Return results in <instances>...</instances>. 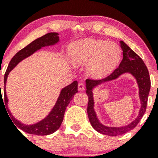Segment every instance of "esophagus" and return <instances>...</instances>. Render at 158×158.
Masks as SVG:
<instances>
[{
  "label": "esophagus",
  "instance_id": "34e87169",
  "mask_svg": "<svg viewBox=\"0 0 158 158\" xmlns=\"http://www.w3.org/2000/svg\"><path fill=\"white\" fill-rule=\"evenodd\" d=\"M78 89H79V91H83V90L85 89V85H84V83H82V82H79V84H78Z\"/></svg>",
  "mask_w": 158,
  "mask_h": 158
}]
</instances>
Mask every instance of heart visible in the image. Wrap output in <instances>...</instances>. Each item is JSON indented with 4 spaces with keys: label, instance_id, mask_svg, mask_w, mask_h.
I'll list each match as a JSON object with an SVG mask.
<instances>
[{
    "label": "heart",
    "instance_id": "heart-1",
    "mask_svg": "<svg viewBox=\"0 0 158 158\" xmlns=\"http://www.w3.org/2000/svg\"><path fill=\"white\" fill-rule=\"evenodd\" d=\"M69 56L73 65H88L89 74L99 78L116 68L120 60L121 50L114 42L82 39L72 45Z\"/></svg>",
    "mask_w": 158,
    "mask_h": 158
}]
</instances>
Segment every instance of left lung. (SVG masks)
Here are the masks:
<instances>
[{
    "label": "left lung",
    "mask_w": 158,
    "mask_h": 158,
    "mask_svg": "<svg viewBox=\"0 0 158 158\" xmlns=\"http://www.w3.org/2000/svg\"><path fill=\"white\" fill-rule=\"evenodd\" d=\"M120 43L121 49L123 51V59L119 67L105 79H100V80H91V79L85 80V89H86L85 93L89 97L87 113H88L90 123L97 132L104 135L111 136V137L125 134L134 129L138 124L146 111L148 95L151 89V79H150L149 72L143 61L123 41H120ZM131 74L137 81L139 89V98L141 102V108L139 115L132 122L125 126H106L101 123L98 118L96 112L94 111L93 91L97 87L115 80L122 74Z\"/></svg>",
    "instance_id": "obj_1"
}]
</instances>
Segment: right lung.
Instances as JSON below:
<instances>
[{
    "instance_id": "1",
    "label": "right lung",
    "mask_w": 158,
    "mask_h": 158,
    "mask_svg": "<svg viewBox=\"0 0 158 158\" xmlns=\"http://www.w3.org/2000/svg\"><path fill=\"white\" fill-rule=\"evenodd\" d=\"M59 34L56 32L52 33H48L46 35H43L42 37L37 38L35 41L31 42L29 45L24 47L21 50H20L10 60L9 63L8 67L6 70L5 75H4V102L6 109H7L9 116L11 118L12 121L14 122L15 125L21 131L30 134H35V135H48V134H53L56 132L59 127L63 120L64 114L66 110V107L69 104L70 101L73 99V96L78 93V82L77 81H74L73 83L70 85H66L64 88L61 89L60 93L59 95L57 100L55 103L54 106L51 110V111L48 113L45 117H44L42 120H39L37 123H32V124H25L21 122L20 120H17L16 118L12 115L10 110L8 108V99H7V94H6V83H7V77H8L9 73L12 71L14 68H15L17 65L24 59H27V57L31 56L35 53L36 52L42 49L45 47L54 46L57 45L59 42ZM1 88V85H0ZM3 101L2 96H0V100Z\"/></svg>"
}]
</instances>
